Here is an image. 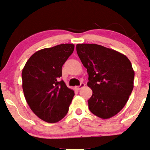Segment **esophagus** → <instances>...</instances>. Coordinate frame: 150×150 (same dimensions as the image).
<instances>
[{
  "mask_svg": "<svg viewBox=\"0 0 150 150\" xmlns=\"http://www.w3.org/2000/svg\"><path fill=\"white\" fill-rule=\"evenodd\" d=\"M84 86H85V84H84V83H81L80 86H75V89H76L77 90H80V89H82V88L84 87Z\"/></svg>",
  "mask_w": 150,
  "mask_h": 150,
  "instance_id": "34e87169",
  "label": "esophagus"
}]
</instances>
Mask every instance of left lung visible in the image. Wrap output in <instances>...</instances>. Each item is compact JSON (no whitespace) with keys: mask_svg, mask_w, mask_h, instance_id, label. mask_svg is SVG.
<instances>
[{"mask_svg":"<svg viewBox=\"0 0 150 150\" xmlns=\"http://www.w3.org/2000/svg\"><path fill=\"white\" fill-rule=\"evenodd\" d=\"M76 50L93 91L88 100L89 110L102 119L115 116L133 91L135 73L131 61L120 52L96 44H77Z\"/></svg>","mask_w":150,"mask_h":150,"instance_id":"obj_1","label":"left lung"}]
</instances>
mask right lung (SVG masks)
I'll list each match as a JSON object with an SVG mask.
<instances>
[{
  "mask_svg": "<svg viewBox=\"0 0 150 150\" xmlns=\"http://www.w3.org/2000/svg\"><path fill=\"white\" fill-rule=\"evenodd\" d=\"M73 44H61L36 52L22 70V88L31 110L40 119L55 123L68 113L75 95L63 80L62 66L73 54Z\"/></svg>",
  "mask_w": 150,
  "mask_h": 150,
  "instance_id": "right-lung-1",
  "label": "right lung"
}]
</instances>
